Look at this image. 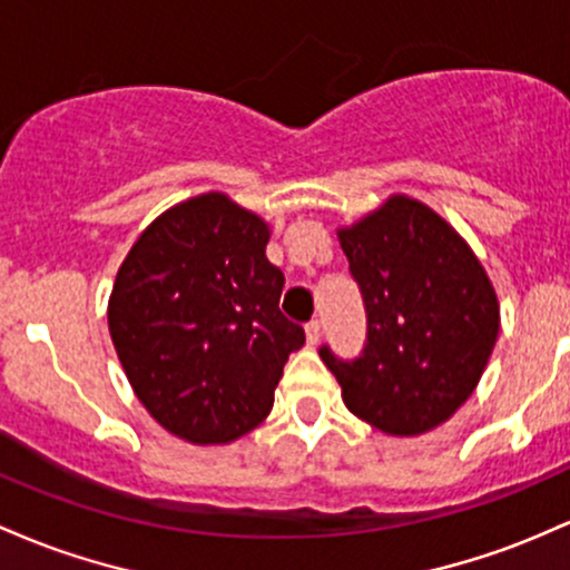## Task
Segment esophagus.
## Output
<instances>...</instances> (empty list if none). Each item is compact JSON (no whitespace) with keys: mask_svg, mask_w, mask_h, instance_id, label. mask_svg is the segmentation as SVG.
<instances>
[{"mask_svg":"<svg viewBox=\"0 0 570 570\" xmlns=\"http://www.w3.org/2000/svg\"><path fill=\"white\" fill-rule=\"evenodd\" d=\"M320 334H323V323H320V320H309V323H306V342H309L312 347L320 342Z\"/></svg>","mask_w":570,"mask_h":570,"instance_id":"esophagus-1","label":"esophagus"}]
</instances>
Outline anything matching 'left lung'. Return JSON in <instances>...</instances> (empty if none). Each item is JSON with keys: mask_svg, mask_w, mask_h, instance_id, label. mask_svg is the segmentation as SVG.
<instances>
[{"mask_svg": "<svg viewBox=\"0 0 570 570\" xmlns=\"http://www.w3.org/2000/svg\"><path fill=\"white\" fill-rule=\"evenodd\" d=\"M366 309L357 357L323 363L355 417L393 436L431 431L474 393L498 338V298L476 255L406 196L338 232Z\"/></svg>", "mask_w": 570, "mask_h": 570, "instance_id": "1", "label": "left lung"}]
</instances>
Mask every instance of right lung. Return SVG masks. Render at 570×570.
<instances>
[{
    "label": "right lung",
    "instance_id": "add662e5",
    "mask_svg": "<svg viewBox=\"0 0 570 570\" xmlns=\"http://www.w3.org/2000/svg\"><path fill=\"white\" fill-rule=\"evenodd\" d=\"M268 228L223 194L177 204L126 255L110 334L134 393L166 431L226 444L264 423L304 328L279 312Z\"/></svg>",
    "mask_w": 570,
    "mask_h": 570
}]
</instances>
